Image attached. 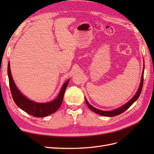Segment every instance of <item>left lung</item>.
<instances>
[{"label": "left lung", "mask_w": 154, "mask_h": 154, "mask_svg": "<svg viewBox=\"0 0 154 154\" xmlns=\"http://www.w3.org/2000/svg\"><path fill=\"white\" fill-rule=\"evenodd\" d=\"M144 69H143V74H142V76H141V83H140V86H139V89L137 92V93L135 96L132 97V98L127 103H126L125 105H124L123 106L119 107V108L114 110H112V111H103V110H100L99 109H96L95 107L92 106V105H91L89 103H88V102L87 101V100L85 98V102L87 105V106H88V108H89L91 110H92L93 112H94L100 115H102V116H108V117H113V116H118L120 114L123 113V112H125V110H127L129 107L131 106L135 101H136L137 99L139 96H140L141 94V92L142 91V88H143V76H144Z\"/></svg>", "instance_id": "left-lung-1"}]
</instances>
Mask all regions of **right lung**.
<instances>
[{"label":"right lung","mask_w":154,"mask_h":154,"mask_svg":"<svg viewBox=\"0 0 154 154\" xmlns=\"http://www.w3.org/2000/svg\"><path fill=\"white\" fill-rule=\"evenodd\" d=\"M8 75L11 95L16 105L27 114L38 118L49 116L54 113L60 108L63 101L65 91L69 82V80H67L64 83L59 95L54 100L47 103H38L27 99L18 91L13 80L10 63H8Z\"/></svg>","instance_id":"1"}]
</instances>
